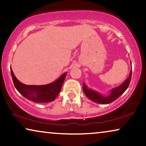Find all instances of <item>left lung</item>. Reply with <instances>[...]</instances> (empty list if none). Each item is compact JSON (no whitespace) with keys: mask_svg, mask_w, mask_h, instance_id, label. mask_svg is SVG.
<instances>
[{"mask_svg":"<svg viewBox=\"0 0 146 146\" xmlns=\"http://www.w3.org/2000/svg\"><path fill=\"white\" fill-rule=\"evenodd\" d=\"M131 77H132V70L130 71L129 77L118 87L113 88V89L110 90V94L108 96L103 95V94L98 93L97 91L89 89V88L87 87L85 83L83 84V92L90 100L96 102V103L102 104L111 103L115 100H116L119 96L122 95L126 91V90L128 89L129 84H130L131 81Z\"/></svg>","mask_w":146,"mask_h":146,"instance_id":"1","label":"left lung"}]
</instances>
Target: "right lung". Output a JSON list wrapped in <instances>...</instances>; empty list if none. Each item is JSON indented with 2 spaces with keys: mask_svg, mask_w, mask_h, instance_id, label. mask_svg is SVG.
<instances>
[{
  "mask_svg": "<svg viewBox=\"0 0 146 146\" xmlns=\"http://www.w3.org/2000/svg\"><path fill=\"white\" fill-rule=\"evenodd\" d=\"M14 85L22 96L35 102H49L55 99L61 91L67 72L64 73L56 81L44 85H28L22 83L15 77L11 68Z\"/></svg>",
  "mask_w": 146,
  "mask_h": 146,
  "instance_id": "right-lung-1",
  "label": "right lung"
}]
</instances>
